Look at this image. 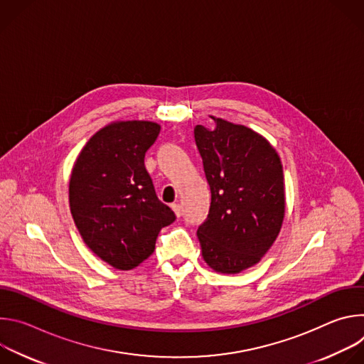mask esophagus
<instances>
[{
  "mask_svg": "<svg viewBox=\"0 0 364 364\" xmlns=\"http://www.w3.org/2000/svg\"><path fill=\"white\" fill-rule=\"evenodd\" d=\"M171 209H173V212H174V215H176L177 218H180V216L183 215V209H181V205H180L178 203L171 204Z\"/></svg>",
  "mask_w": 364,
  "mask_h": 364,
  "instance_id": "1",
  "label": "esophagus"
}]
</instances>
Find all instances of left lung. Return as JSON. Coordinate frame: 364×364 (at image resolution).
I'll list each match as a JSON object with an SVG mask.
<instances>
[{"mask_svg": "<svg viewBox=\"0 0 364 364\" xmlns=\"http://www.w3.org/2000/svg\"><path fill=\"white\" fill-rule=\"evenodd\" d=\"M194 138L212 191L207 220L197 229L204 262L235 275L257 262L277 240L285 218L281 159L253 129L213 117Z\"/></svg>", "mask_w": 364, "mask_h": 364, "instance_id": "8db88e82", "label": "left lung"}]
</instances>
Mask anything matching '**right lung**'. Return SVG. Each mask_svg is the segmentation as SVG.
<instances>
[{"label": "right lung", "instance_id": "obj_1", "mask_svg": "<svg viewBox=\"0 0 364 364\" xmlns=\"http://www.w3.org/2000/svg\"><path fill=\"white\" fill-rule=\"evenodd\" d=\"M161 127L115 121L93 134L79 152L69 181V204L86 246L115 269L129 271L155 249L174 212L155 194L144 166Z\"/></svg>", "mask_w": 364, "mask_h": 364}]
</instances>
